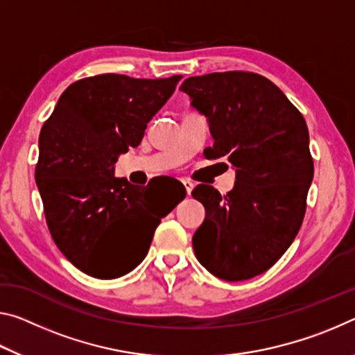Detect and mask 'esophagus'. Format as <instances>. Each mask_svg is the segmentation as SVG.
Listing matches in <instances>:
<instances>
[{
  "label": "esophagus",
  "mask_w": 355,
  "mask_h": 355,
  "mask_svg": "<svg viewBox=\"0 0 355 355\" xmlns=\"http://www.w3.org/2000/svg\"><path fill=\"white\" fill-rule=\"evenodd\" d=\"M182 183H183L184 189H187V194L189 196V194H191V191H193V188H194L193 182H191V180H188V178H183V180H182Z\"/></svg>",
  "instance_id": "esophagus-1"
}]
</instances>
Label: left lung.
<instances>
[{
	"mask_svg": "<svg viewBox=\"0 0 355 355\" xmlns=\"http://www.w3.org/2000/svg\"><path fill=\"white\" fill-rule=\"evenodd\" d=\"M180 89L207 116L215 142L205 155L235 171L226 196L210 184L193 189L205 207L193 237L196 257L224 281L257 277L284 254L305 216L314 173L305 118L254 72L189 77Z\"/></svg>",
	"mask_w": 355,
	"mask_h": 355,
	"instance_id": "1",
	"label": "left lung"
}]
</instances>
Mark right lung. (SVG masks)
I'll return each mask as SVG.
<instances>
[{
  "mask_svg": "<svg viewBox=\"0 0 355 355\" xmlns=\"http://www.w3.org/2000/svg\"><path fill=\"white\" fill-rule=\"evenodd\" d=\"M180 78H82L42 126L36 184L47 226L67 261L89 277L112 279L136 268L161 218L187 196L157 204L150 184L134 187L114 173L118 156L140 144Z\"/></svg>",
  "mask_w": 355,
  "mask_h": 355,
  "instance_id": "add662e5",
  "label": "right lung"
}]
</instances>
